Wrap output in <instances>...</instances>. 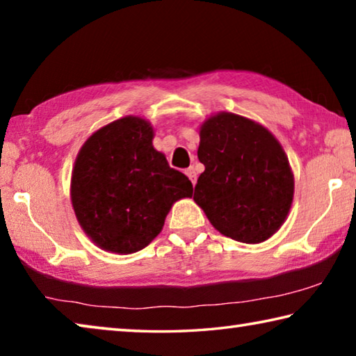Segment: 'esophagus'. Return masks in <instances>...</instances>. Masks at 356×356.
<instances>
[{
  "instance_id": "34e87169",
  "label": "esophagus",
  "mask_w": 356,
  "mask_h": 356,
  "mask_svg": "<svg viewBox=\"0 0 356 356\" xmlns=\"http://www.w3.org/2000/svg\"><path fill=\"white\" fill-rule=\"evenodd\" d=\"M185 174H186V176H188V179L191 180V184L195 185V184H196V171H195V168L190 166L188 170H185Z\"/></svg>"
}]
</instances>
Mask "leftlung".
I'll use <instances>...</instances> for the list:
<instances>
[{"mask_svg": "<svg viewBox=\"0 0 356 356\" xmlns=\"http://www.w3.org/2000/svg\"><path fill=\"white\" fill-rule=\"evenodd\" d=\"M197 159L206 170L193 200L222 236L261 243L286 221L293 174L278 140L254 120L218 113L204 120Z\"/></svg>", "mask_w": 356, "mask_h": 356, "instance_id": "obj_1", "label": "left lung"}]
</instances>
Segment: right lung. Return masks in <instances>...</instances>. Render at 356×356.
<instances>
[{
    "mask_svg": "<svg viewBox=\"0 0 356 356\" xmlns=\"http://www.w3.org/2000/svg\"><path fill=\"white\" fill-rule=\"evenodd\" d=\"M146 119L125 116L99 129L76 155L70 197L76 220L102 250L130 254L159 236L172 204L193 185L152 146Z\"/></svg>",
    "mask_w": 356,
    "mask_h": 356,
    "instance_id": "add662e5",
    "label": "right lung"
}]
</instances>
